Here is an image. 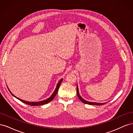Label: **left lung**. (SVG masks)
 I'll return each mask as SVG.
<instances>
[{"mask_svg": "<svg viewBox=\"0 0 133 133\" xmlns=\"http://www.w3.org/2000/svg\"><path fill=\"white\" fill-rule=\"evenodd\" d=\"M76 92H77V95L78 96V98H79V99L81 100L82 102H83L85 104H89V105H103V104H105V103H95V102H88L86 101L85 100H84V99H83L81 96L80 95L79 92V89H78V85H76Z\"/></svg>", "mask_w": 133, "mask_h": 133, "instance_id": "left-lung-1", "label": "left lung"}]
</instances>
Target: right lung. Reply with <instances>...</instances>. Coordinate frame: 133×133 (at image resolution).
I'll use <instances>...</instances> for the list:
<instances>
[{"label": "right lung", "instance_id": "1", "mask_svg": "<svg viewBox=\"0 0 133 133\" xmlns=\"http://www.w3.org/2000/svg\"><path fill=\"white\" fill-rule=\"evenodd\" d=\"M62 81H63V79H62L61 80H60V81L58 82V84H57V87H56V88H55V89L54 92L53 93V94H52V95L50 96V98H48V99H46V100H43V101H40V102H30L25 101V100H22V99H19V98H17V96H15V95H14L13 94H12L11 92V91H10L9 90L10 93L11 94V95H13V96H14L15 98L18 99L19 100H21V101L23 103H25V104H28V105H31V106H39V105H44V104H47V103H49V102H50L51 101V100H53V99L54 98V97H55V96H56V95H57V94L58 89H59V87H60V84H61V83H62Z\"/></svg>", "mask_w": 133, "mask_h": 133}]
</instances>
